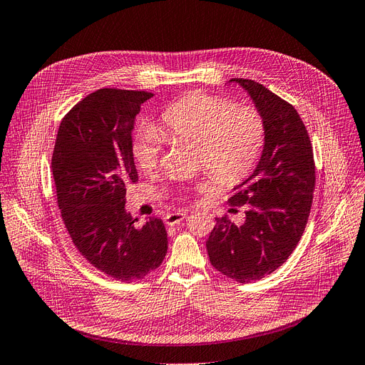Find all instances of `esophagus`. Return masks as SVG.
Instances as JSON below:
<instances>
[{"instance_id": "34e87169", "label": "esophagus", "mask_w": 365, "mask_h": 365, "mask_svg": "<svg viewBox=\"0 0 365 365\" xmlns=\"http://www.w3.org/2000/svg\"><path fill=\"white\" fill-rule=\"evenodd\" d=\"M185 218H186V213H183V212H171L164 218V221H165L167 225H178Z\"/></svg>"}]
</instances>
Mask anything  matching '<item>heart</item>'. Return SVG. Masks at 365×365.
Segmentation results:
<instances>
[{
  "label": "heart",
  "mask_w": 365,
  "mask_h": 365,
  "mask_svg": "<svg viewBox=\"0 0 365 365\" xmlns=\"http://www.w3.org/2000/svg\"><path fill=\"white\" fill-rule=\"evenodd\" d=\"M164 137L173 143L195 144V160L213 180L228 183L245 175L259 159L266 126L259 110L207 93H192L171 105L160 117ZM162 140L143 128L132 143L137 167L152 174L159 168Z\"/></svg>",
  "instance_id": "heart-1"
}]
</instances>
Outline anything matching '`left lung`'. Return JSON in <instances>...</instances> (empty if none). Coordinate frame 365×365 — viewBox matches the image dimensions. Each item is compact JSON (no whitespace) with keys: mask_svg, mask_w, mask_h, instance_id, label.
Listing matches in <instances>:
<instances>
[{"mask_svg":"<svg viewBox=\"0 0 365 365\" xmlns=\"http://www.w3.org/2000/svg\"><path fill=\"white\" fill-rule=\"evenodd\" d=\"M264 118L266 135L257 168L235 187L232 206L250 205L245 222L215 218L206 242L210 264L237 282L257 281L290 257L313 205V145L294 106L252 79L235 78Z\"/></svg>","mask_w":365,"mask_h":365,"instance_id":"left-lung-1","label":"left lung"}]
</instances>
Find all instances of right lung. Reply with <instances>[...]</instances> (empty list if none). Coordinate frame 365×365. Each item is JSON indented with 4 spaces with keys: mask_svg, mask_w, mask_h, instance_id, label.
<instances>
[{
    "mask_svg": "<svg viewBox=\"0 0 365 365\" xmlns=\"http://www.w3.org/2000/svg\"><path fill=\"white\" fill-rule=\"evenodd\" d=\"M153 93L101 88L79 101L61 120L52 153L57 205L79 254L121 282L145 278L165 259L164 222L135 225L125 210L126 186L138 180L132 129Z\"/></svg>",
    "mask_w": 365,
    "mask_h": 365,
    "instance_id": "1",
    "label": "right lung"
}]
</instances>
